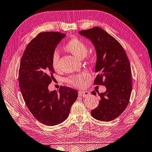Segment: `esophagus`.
Returning a JSON list of instances; mask_svg holds the SVG:
<instances>
[{
    "mask_svg": "<svg viewBox=\"0 0 152 152\" xmlns=\"http://www.w3.org/2000/svg\"><path fill=\"white\" fill-rule=\"evenodd\" d=\"M79 95L81 97H87L89 95H90V93L87 91H79Z\"/></svg>",
    "mask_w": 152,
    "mask_h": 152,
    "instance_id": "1",
    "label": "esophagus"
}]
</instances>
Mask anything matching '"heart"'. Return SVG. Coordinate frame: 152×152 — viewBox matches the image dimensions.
I'll return each instance as SVG.
<instances>
[{"mask_svg":"<svg viewBox=\"0 0 152 152\" xmlns=\"http://www.w3.org/2000/svg\"><path fill=\"white\" fill-rule=\"evenodd\" d=\"M64 49L79 59L84 58L86 56H87L88 59L91 58V55L87 54L88 51L87 44L79 39L75 38L69 40L65 45ZM59 55L57 51L54 52L52 56V66L55 70H58L59 68ZM87 77H88L87 73H81L80 74L68 77L66 80L68 83L75 87H82L84 86V80Z\"/></svg>","mask_w":152,"mask_h":152,"instance_id":"1","label":"heart"}]
</instances>
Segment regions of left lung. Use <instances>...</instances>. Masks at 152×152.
<instances>
[{"instance_id": "left-lung-1", "label": "left lung", "mask_w": 152, "mask_h": 152, "mask_svg": "<svg viewBox=\"0 0 152 152\" xmlns=\"http://www.w3.org/2000/svg\"><path fill=\"white\" fill-rule=\"evenodd\" d=\"M79 34L91 40L96 50L94 85H103L107 90L99 93L98 107L91 111L96 120L109 122L125 110L132 91L131 71L127 54L121 44L99 27H94ZM92 94L96 96L95 91Z\"/></svg>"}]
</instances>
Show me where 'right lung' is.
I'll use <instances>...</instances> for the list:
<instances>
[{"instance_id":"1","label":"right lung","mask_w":152,"mask_h":152,"mask_svg":"<svg viewBox=\"0 0 152 152\" xmlns=\"http://www.w3.org/2000/svg\"><path fill=\"white\" fill-rule=\"evenodd\" d=\"M66 36L59 32H42L31 40L23 54L19 70V85L30 112L46 126H56L65 121L78 96L77 91L61 87L49 91L53 73L52 56Z\"/></svg>"}]
</instances>
